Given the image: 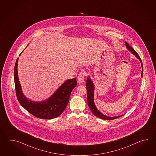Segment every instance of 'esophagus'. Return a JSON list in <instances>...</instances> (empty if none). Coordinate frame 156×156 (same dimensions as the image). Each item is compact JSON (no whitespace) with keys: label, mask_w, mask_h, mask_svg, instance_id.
I'll return each mask as SVG.
<instances>
[{"label":"esophagus","mask_w":156,"mask_h":156,"mask_svg":"<svg viewBox=\"0 0 156 156\" xmlns=\"http://www.w3.org/2000/svg\"><path fill=\"white\" fill-rule=\"evenodd\" d=\"M78 83H81L85 81V74L83 73H80L78 76Z\"/></svg>","instance_id":"34e87169"}]
</instances>
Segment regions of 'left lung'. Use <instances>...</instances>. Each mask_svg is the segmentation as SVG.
I'll list each match as a JSON object with an SVG mask.
<instances>
[{"instance_id": "left-lung-1", "label": "left lung", "mask_w": 156, "mask_h": 156, "mask_svg": "<svg viewBox=\"0 0 156 156\" xmlns=\"http://www.w3.org/2000/svg\"><path fill=\"white\" fill-rule=\"evenodd\" d=\"M126 48L128 50L131 52V53L133 54L136 58H138L140 62L141 63L142 66V73H141V77L143 76V64L142 62V60L140 59L139 55L138 53L136 52V51L132 47L129 45V44L127 43L126 42H125ZM86 90H87V104L89 107L91 111L93 112V114L95 116H97L100 119H102L104 120H113L118 118L120 116H122L123 115H119L116 116H108L104 115L103 113H101L99 110L97 109L96 105L95 104L94 102V91H95V85L94 84L93 80L90 78L89 76L87 77V80H86Z\"/></svg>"}]
</instances>
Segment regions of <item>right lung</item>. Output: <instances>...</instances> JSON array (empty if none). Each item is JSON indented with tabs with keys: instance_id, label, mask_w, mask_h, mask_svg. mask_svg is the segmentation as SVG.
Masks as SVG:
<instances>
[{
	"instance_id": "add662e5",
	"label": "right lung",
	"mask_w": 156,
	"mask_h": 156,
	"mask_svg": "<svg viewBox=\"0 0 156 156\" xmlns=\"http://www.w3.org/2000/svg\"><path fill=\"white\" fill-rule=\"evenodd\" d=\"M18 60L19 58L15 64L14 77L17 99L20 105L29 113L40 119H50L60 115L66 108L72 90L76 86V79L67 80L48 99L41 101H33L27 98L22 91L18 75Z\"/></svg>"
}]
</instances>
